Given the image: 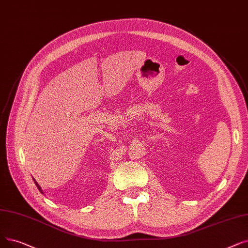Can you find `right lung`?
Returning <instances> with one entry per match:
<instances>
[{"label": "right lung", "instance_id": "obj_1", "mask_svg": "<svg viewBox=\"0 0 248 248\" xmlns=\"http://www.w3.org/2000/svg\"><path fill=\"white\" fill-rule=\"evenodd\" d=\"M33 181H34V184H35V186H37V188H38V189H39V191H40V192H41V193H45V192H44V190H42V188H41V187H40V186H39V185H38V182H37V181H36V180H35V179H34V178H33Z\"/></svg>", "mask_w": 248, "mask_h": 248}]
</instances>
